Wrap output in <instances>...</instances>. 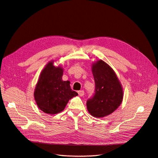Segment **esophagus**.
Listing matches in <instances>:
<instances>
[{
    "mask_svg": "<svg viewBox=\"0 0 158 158\" xmlns=\"http://www.w3.org/2000/svg\"><path fill=\"white\" fill-rule=\"evenodd\" d=\"M78 95H80V96H84V90H80V91H78Z\"/></svg>",
    "mask_w": 158,
    "mask_h": 158,
    "instance_id": "obj_1",
    "label": "esophagus"
}]
</instances>
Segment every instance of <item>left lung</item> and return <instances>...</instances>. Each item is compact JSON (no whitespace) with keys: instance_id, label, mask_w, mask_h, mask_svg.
I'll return each mask as SVG.
<instances>
[{"instance_id":"1","label":"left lung","mask_w":158,"mask_h":158,"mask_svg":"<svg viewBox=\"0 0 158 158\" xmlns=\"http://www.w3.org/2000/svg\"><path fill=\"white\" fill-rule=\"evenodd\" d=\"M92 69L95 93L88 99L87 109L93 117H104L114 112L121 104L123 88L114 70L102 60L93 63Z\"/></svg>"}]
</instances>
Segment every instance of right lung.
<instances>
[{
	"label": "right lung",
	"mask_w": 158,
	"mask_h": 158,
	"mask_svg": "<svg viewBox=\"0 0 158 158\" xmlns=\"http://www.w3.org/2000/svg\"><path fill=\"white\" fill-rule=\"evenodd\" d=\"M63 74V68L55 66L53 61H50L41 73L33 95L38 107L45 113L63 111L69 99L78 95L71 89L69 81L62 80Z\"/></svg>",
	"instance_id": "1"
}]
</instances>
